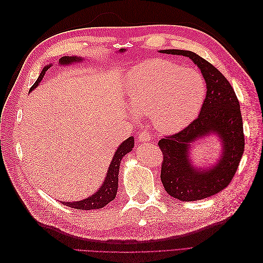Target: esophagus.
I'll return each mask as SVG.
<instances>
[{"label": "esophagus", "instance_id": "1", "mask_svg": "<svg viewBox=\"0 0 263 263\" xmlns=\"http://www.w3.org/2000/svg\"><path fill=\"white\" fill-rule=\"evenodd\" d=\"M139 140H140V141H144V142L149 141V140H150V135H149V133L146 132V130L140 133V134H139Z\"/></svg>", "mask_w": 263, "mask_h": 263}]
</instances>
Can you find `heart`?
I'll use <instances>...</instances> for the list:
<instances>
[{
  "instance_id": "obj_1",
  "label": "heart",
  "mask_w": 263,
  "mask_h": 263,
  "mask_svg": "<svg viewBox=\"0 0 263 263\" xmlns=\"http://www.w3.org/2000/svg\"><path fill=\"white\" fill-rule=\"evenodd\" d=\"M127 97L135 113L150 115L160 133H176L197 116L206 95L203 77L163 59L135 66L126 77Z\"/></svg>"
}]
</instances>
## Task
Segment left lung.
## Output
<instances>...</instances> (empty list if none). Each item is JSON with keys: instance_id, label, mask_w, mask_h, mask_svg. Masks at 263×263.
Returning a JSON list of instances; mask_svg holds the SVG:
<instances>
[{"instance_id": "8db88e82", "label": "left lung", "mask_w": 263, "mask_h": 263, "mask_svg": "<svg viewBox=\"0 0 263 263\" xmlns=\"http://www.w3.org/2000/svg\"><path fill=\"white\" fill-rule=\"evenodd\" d=\"M162 53L184 55L200 68L206 82V98L200 115L181 132L161 138V182L169 195L182 202L203 200L224 190L232 182L245 149L242 117L234 89L208 60L193 51L165 49ZM221 139L223 154L213 168L200 172L188 160L190 145L209 133Z\"/></svg>"}]
</instances>
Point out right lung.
Listing matches in <instances>:
<instances>
[{"instance_id":"obj_1","label":"right lung","mask_w":263,"mask_h":263,"mask_svg":"<svg viewBox=\"0 0 263 263\" xmlns=\"http://www.w3.org/2000/svg\"><path fill=\"white\" fill-rule=\"evenodd\" d=\"M125 49H121L119 51L123 52ZM82 61V58L80 57H62L59 59L60 65H69V63L72 62H80ZM51 67V65L46 66L41 76L38 77L37 81L34 83V85L30 87V91L34 90L35 87L41 83L43 80V78L46 73V71L48 70ZM134 148V138L129 137L127 138L125 141H123L121 146H119L116 150V153L112 159V162L109 164V168L106 174L105 181L103 182L102 186L98 190V192L93 194L92 196L85 198V200L82 201H77V202H61L62 204H65L69 208H72L76 210H99L104 208L105 205H107L110 201H113L116 193H117V187H118V171H119V163H121L122 159L125 155H127L129 151Z\"/></svg>"}]
</instances>
